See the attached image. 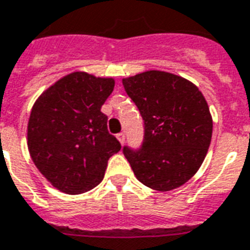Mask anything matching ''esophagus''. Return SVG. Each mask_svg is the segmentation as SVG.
<instances>
[{"label":"esophagus","mask_w":250,"mask_h":250,"mask_svg":"<svg viewBox=\"0 0 250 250\" xmlns=\"http://www.w3.org/2000/svg\"><path fill=\"white\" fill-rule=\"evenodd\" d=\"M116 138H118V140H119V142H120V143H122V144L125 143V132H120V134H118V135H116Z\"/></svg>","instance_id":"esophagus-1"}]
</instances>
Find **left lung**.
<instances>
[{"mask_svg": "<svg viewBox=\"0 0 250 250\" xmlns=\"http://www.w3.org/2000/svg\"><path fill=\"white\" fill-rule=\"evenodd\" d=\"M144 122L140 148L123 147L135 176L156 191H171L195 175L212 139V116L200 90L166 71L123 79Z\"/></svg>", "mask_w": 250, "mask_h": 250, "instance_id": "8db88e82", "label": "left lung"}]
</instances>
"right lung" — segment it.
I'll return each mask as SVG.
<instances>
[{"mask_svg":"<svg viewBox=\"0 0 250 250\" xmlns=\"http://www.w3.org/2000/svg\"><path fill=\"white\" fill-rule=\"evenodd\" d=\"M114 79L68 74L41 95L31 108L27 147L40 172L59 191L79 195L97 187L119 140L107 130L101 111Z\"/></svg>","mask_w":250,"mask_h":250,"instance_id":"obj_1","label":"right lung"}]
</instances>
